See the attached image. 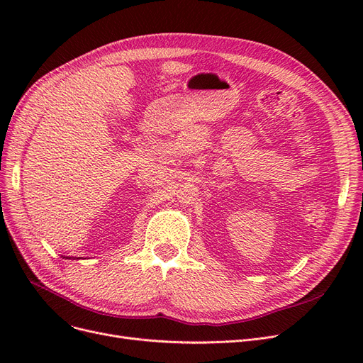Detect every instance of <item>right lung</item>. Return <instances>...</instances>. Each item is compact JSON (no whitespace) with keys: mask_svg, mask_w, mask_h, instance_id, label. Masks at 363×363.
Masks as SVG:
<instances>
[{"mask_svg":"<svg viewBox=\"0 0 363 363\" xmlns=\"http://www.w3.org/2000/svg\"><path fill=\"white\" fill-rule=\"evenodd\" d=\"M66 259H73V260H74L76 257H66ZM78 259H81V257H78Z\"/></svg>","mask_w":363,"mask_h":363,"instance_id":"add662e5","label":"right lung"}]
</instances>
